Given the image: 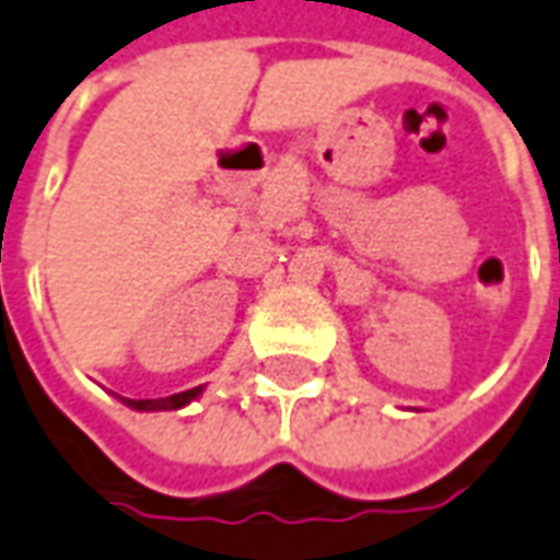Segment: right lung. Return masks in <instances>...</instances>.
<instances>
[{
    "instance_id": "add662e5",
    "label": "right lung",
    "mask_w": 560,
    "mask_h": 560,
    "mask_svg": "<svg viewBox=\"0 0 560 560\" xmlns=\"http://www.w3.org/2000/svg\"><path fill=\"white\" fill-rule=\"evenodd\" d=\"M201 395V386L196 389H186V392H177V395H168V398H143V401H135V398H125V405L135 410H177L189 405L192 398H199Z\"/></svg>"
}]
</instances>
